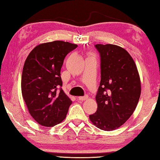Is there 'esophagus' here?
<instances>
[{
	"label": "esophagus",
	"mask_w": 160,
	"mask_h": 160,
	"mask_svg": "<svg viewBox=\"0 0 160 160\" xmlns=\"http://www.w3.org/2000/svg\"><path fill=\"white\" fill-rule=\"evenodd\" d=\"M88 98V96H80V97H77V99L78 101H85Z\"/></svg>",
	"instance_id": "34e87169"
}]
</instances>
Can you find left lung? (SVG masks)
Listing matches in <instances>:
<instances>
[{
    "mask_svg": "<svg viewBox=\"0 0 160 160\" xmlns=\"http://www.w3.org/2000/svg\"><path fill=\"white\" fill-rule=\"evenodd\" d=\"M101 56V79L96 96L97 111L91 122L112 131L125 123L135 109L141 95L137 66L126 50L113 44H96Z\"/></svg>",
    "mask_w": 160,
    "mask_h": 160,
    "instance_id": "obj_1",
    "label": "left lung"
}]
</instances>
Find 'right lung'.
Masks as SVG:
<instances>
[{"label":"right lung","instance_id":"add662e5","mask_svg":"<svg viewBox=\"0 0 160 160\" xmlns=\"http://www.w3.org/2000/svg\"><path fill=\"white\" fill-rule=\"evenodd\" d=\"M78 45L54 41L41 43L28 55L21 77L22 96L39 124L52 127L64 121L72 101L59 87L64 59Z\"/></svg>","mask_w":160,"mask_h":160}]
</instances>
